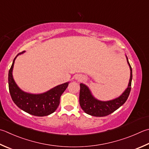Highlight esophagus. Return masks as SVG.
<instances>
[{
    "instance_id": "34e87169",
    "label": "esophagus",
    "mask_w": 149,
    "mask_h": 149,
    "mask_svg": "<svg viewBox=\"0 0 149 149\" xmlns=\"http://www.w3.org/2000/svg\"><path fill=\"white\" fill-rule=\"evenodd\" d=\"M75 79L76 80H80V79H81V76L79 75V74L75 75Z\"/></svg>"
}]
</instances>
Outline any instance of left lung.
<instances>
[{"mask_svg":"<svg viewBox=\"0 0 149 149\" xmlns=\"http://www.w3.org/2000/svg\"><path fill=\"white\" fill-rule=\"evenodd\" d=\"M127 63L130 67V77L128 88L119 97L107 101L100 100L92 95L90 89L86 84L80 83L79 102L81 108L87 114L95 117H104L108 116L117 110L127 101L131 90V84L132 80V70L128 62L127 56Z\"/></svg>","mask_w":149,"mask_h":149,"instance_id":"obj_1","label":"left lung"}]
</instances>
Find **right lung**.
I'll return each mask as SVG.
<instances>
[{
	"label": "right lung",
	"instance_id": "1",
	"mask_svg": "<svg viewBox=\"0 0 149 149\" xmlns=\"http://www.w3.org/2000/svg\"><path fill=\"white\" fill-rule=\"evenodd\" d=\"M24 52L19 53L14 58L12 67L8 72V84L10 95L13 102L26 113L39 117L49 116L54 113L58 107L60 97L67 89L69 82L60 84L40 94L30 93L22 91L15 83L12 72L16 58Z\"/></svg>",
	"mask_w": 149,
	"mask_h": 149
}]
</instances>
